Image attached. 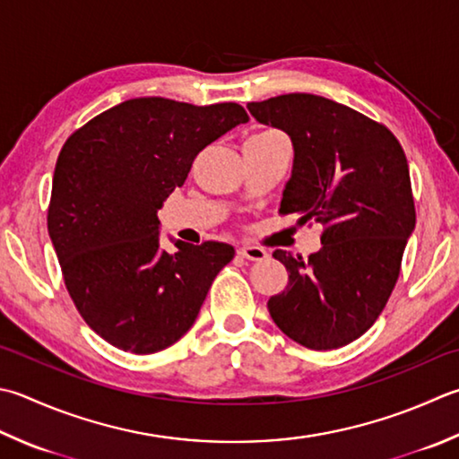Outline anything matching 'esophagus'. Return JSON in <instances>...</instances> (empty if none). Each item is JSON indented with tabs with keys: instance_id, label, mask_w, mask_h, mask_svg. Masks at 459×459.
<instances>
[{
	"instance_id": "1",
	"label": "esophagus",
	"mask_w": 459,
	"mask_h": 459,
	"mask_svg": "<svg viewBox=\"0 0 459 459\" xmlns=\"http://www.w3.org/2000/svg\"><path fill=\"white\" fill-rule=\"evenodd\" d=\"M238 254H239L241 257L249 259V262H264V259L267 257L265 249L257 247V246H244V247H239Z\"/></svg>"
}]
</instances>
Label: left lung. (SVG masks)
<instances>
[{"label": "left lung", "instance_id": "1", "mask_svg": "<svg viewBox=\"0 0 459 459\" xmlns=\"http://www.w3.org/2000/svg\"><path fill=\"white\" fill-rule=\"evenodd\" d=\"M247 109L293 145L280 212L325 226L307 262L275 249L290 281L267 309L293 342L342 348L374 325L400 275L416 228L408 160L385 126L322 95L285 93Z\"/></svg>", "mask_w": 459, "mask_h": 459}]
</instances>
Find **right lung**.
Instances as JSON below:
<instances>
[{"mask_svg": "<svg viewBox=\"0 0 459 459\" xmlns=\"http://www.w3.org/2000/svg\"><path fill=\"white\" fill-rule=\"evenodd\" d=\"M247 119L231 101L135 98L67 137L54 171L48 231L77 311L108 343L155 353L194 325L236 249L178 239V252H166L158 210L184 186L195 155Z\"/></svg>", "mask_w": 459, "mask_h": 459, "instance_id": "right-lung-1", "label": "right lung"}]
</instances>
